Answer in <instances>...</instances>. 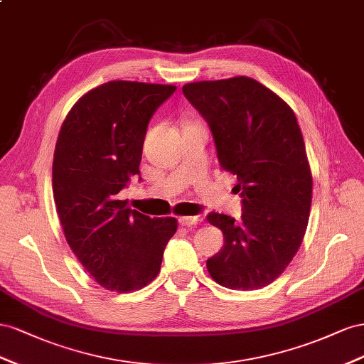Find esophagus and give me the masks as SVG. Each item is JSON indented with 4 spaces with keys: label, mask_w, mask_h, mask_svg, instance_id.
I'll use <instances>...</instances> for the list:
<instances>
[{
    "label": "esophagus",
    "mask_w": 364,
    "mask_h": 364,
    "mask_svg": "<svg viewBox=\"0 0 364 364\" xmlns=\"http://www.w3.org/2000/svg\"><path fill=\"white\" fill-rule=\"evenodd\" d=\"M180 224L183 227H192V225H196L201 220L198 216H180Z\"/></svg>",
    "instance_id": "1"
}]
</instances>
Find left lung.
<instances>
[{
	"label": "left lung",
	"instance_id": "1",
	"mask_svg": "<svg viewBox=\"0 0 364 364\" xmlns=\"http://www.w3.org/2000/svg\"><path fill=\"white\" fill-rule=\"evenodd\" d=\"M183 92L209 123L218 160L236 175L244 203L240 223L207 216L225 240L207 269L225 288H264L293 261L309 220L313 173L296 114L247 76L192 82Z\"/></svg>",
	"mask_w": 364,
	"mask_h": 364
}]
</instances>
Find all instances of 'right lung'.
Masks as SVG:
<instances>
[{
    "mask_svg": "<svg viewBox=\"0 0 364 364\" xmlns=\"http://www.w3.org/2000/svg\"><path fill=\"white\" fill-rule=\"evenodd\" d=\"M175 88L107 82L73 105L59 131L53 196L62 230L82 267L109 291L151 284L178 227L175 218H149L117 196L140 175L148 123Z\"/></svg>",
    "mask_w": 364,
    "mask_h": 364,
    "instance_id": "add662e5",
    "label": "right lung"
}]
</instances>
